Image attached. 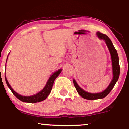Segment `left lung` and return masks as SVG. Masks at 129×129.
<instances>
[{"mask_svg": "<svg viewBox=\"0 0 129 129\" xmlns=\"http://www.w3.org/2000/svg\"><path fill=\"white\" fill-rule=\"evenodd\" d=\"M96 35L98 38L101 40H104L107 45L108 48H109V51H110L111 59H112V72H113V78L111 81L110 84L109 85L106 90H104L102 92L97 93H91L87 92L86 91L84 90L82 88L79 86L77 84L76 81L73 79V84L75 85V88L79 93V95L82 96L83 98L86 99V100H98V99L104 98L110 92L111 90L113 89V87L115 86V84L118 81V78H119V73H120V67H119V57H118V53H117L116 50L114 47L111 40L107 35L101 33L100 32H97Z\"/></svg>", "mask_w": 129, "mask_h": 129, "instance_id": "left-lung-1", "label": "left lung"}]
</instances>
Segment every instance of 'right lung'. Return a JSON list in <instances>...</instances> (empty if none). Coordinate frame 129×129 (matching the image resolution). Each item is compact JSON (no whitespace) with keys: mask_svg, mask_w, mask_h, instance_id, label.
<instances>
[{"mask_svg":"<svg viewBox=\"0 0 129 129\" xmlns=\"http://www.w3.org/2000/svg\"><path fill=\"white\" fill-rule=\"evenodd\" d=\"M8 56H7V59H8ZM6 61V63H7ZM6 67V66H5ZM62 72V69H59L57 71H56L54 73H53L52 75L50 76V77L47 81V83L45 87H44V88L40 91L39 92L37 93L36 94H33L32 96H22L20 94H19L17 92H16L14 90L11 88V85H10V84L8 83V81H7V78H6V75L5 72V81L6 83H7V85L9 87L11 91H12L15 96L18 98L19 100H20L22 102H24V103H39V102L45 100L48 96L49 95V94L51 92V89H52L53 83H54V80L57 76L59 75L60 72Z\"/></svg>","mask_w":129,"mask_h":129,"instance_id":"1","label":"right lung"}]
</instances>
